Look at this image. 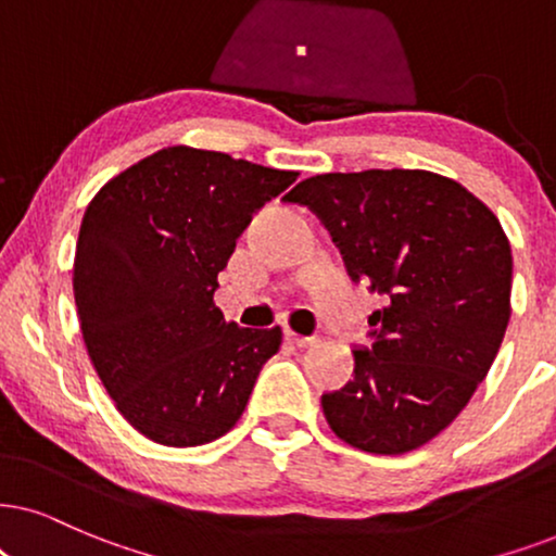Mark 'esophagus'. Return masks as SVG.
Instances as JSON below:
<instances>
[{
  "instance_id": "obj_1",
  "label": "esophagus",
  "mask_w": 556,
  "mask_h": 556,
  "mask_svg": "<svg viewBox=\"0 0 556 556\" xmlns=\"http://www.w3.org/2000/svg\"><path fill=\"white\" fill-rule=\"evenodd\" d=\"M287 341L294 343V346H300V349L313 346V343H315L313 336H300V333H294V330H287Z\"/></svg>"
}]
</instances>
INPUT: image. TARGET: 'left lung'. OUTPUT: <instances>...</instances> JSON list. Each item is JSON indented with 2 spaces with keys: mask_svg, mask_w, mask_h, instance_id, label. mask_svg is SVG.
<instances>
[{
  "mask_svg": "<svg viewBox=\"0 0 556 556\" xmlns=\"http://www.w3.org/2000/svg\"><path fill=\"white\" fill-rule=\"evenodd\" d=\"M354 282L388 298L369 315L354 379L323 395L330 431L369 454L428 444L488 377L510 320L513 256L501 220L459 181L424 168L302 179Z\"/></svg>",
  "mask_w": 556,
  "mask_h": 556,
  "instance_id": "left-lung-1",
  "label": "left lung"
}]
</instances>
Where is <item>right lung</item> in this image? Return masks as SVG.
I'll use <instances>...</instances> for the list:
<instances>
[{
	"instance_id": "obj_1",
	"label": "right lung",
	"mask_w": 556,
	"mask_h": 556,
	"mask_svg": "<svg viewBox=\"0 0 556 556\" xmlns=\"http://www.w3.org/2000/svg\"><path fill=\"white\" fill-rule=\"evenodd\" d=\"M298 172L168 146L112 177L84 213L74 300L89 359L121 416L164 446L236 426L282 328L226 323L217 274Z\"/></svg>"
}]
</instances>
